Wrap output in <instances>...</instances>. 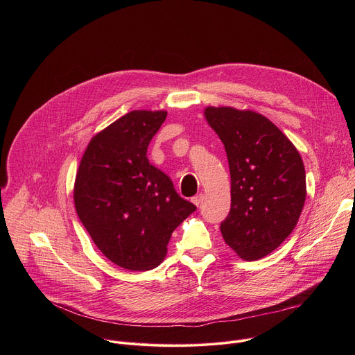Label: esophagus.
I'll return each mask as SVG.
<instances>
[{
    "mask_svg": "<svg viewBox=\"0 0 355 355\" xmlns=\"http://www.w3.org/2000/svg\"><path fill=\"white\" fill-rule=\"evenodd\" d=\"M202 199H204V195L199 193V195H195V196L192 198V202H193V204H195L196 207H199V205H200V202H202Z\"/></svg>",
    "mask_w": 355,
    "mask_h": 355,
    "instance_id": "1",
    "label": "esophagus"
}]
</instances>
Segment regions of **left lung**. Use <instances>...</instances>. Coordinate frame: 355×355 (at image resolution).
Instances as JSON below:
<instances>
[{
  "mask_svg": "<svg viewBox=\"0 0 355 355\" xmlns=\"http://www.w3.org/2000/svg\"><path fill=\"white\" fill-rule=\"evenodd\" d=\"M205 118L225 144L232 180L222 236L243 260L266 257L292 233L305 205L302 157L260 114L208 107Z\"/></svg>",
  "mask_w": 355,
  "mask_h": 355,
  "instance_id": "1",
  "label": "left lung"
}]
</instances>
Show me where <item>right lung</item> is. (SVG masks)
Returning <instances> with one entry per match:
<instances>
[{
	"instance_id": "right-lung-1",
	"label": "right lung",
	"mask_w": 355,
	"mask_h": 355,
	"mask_svg": "<svg viewBox=\"0 0 355 355\" xmlns=\"http://www.w3.org/2000/svg\"><path fill=\"white\" fill-rule=\"evenodd\" d=\"M164 111H132L94 136L74 184L77 215L103 254L130 271L156 268L196 207L147 160Z\"/></svg>"
}]
</instances>
